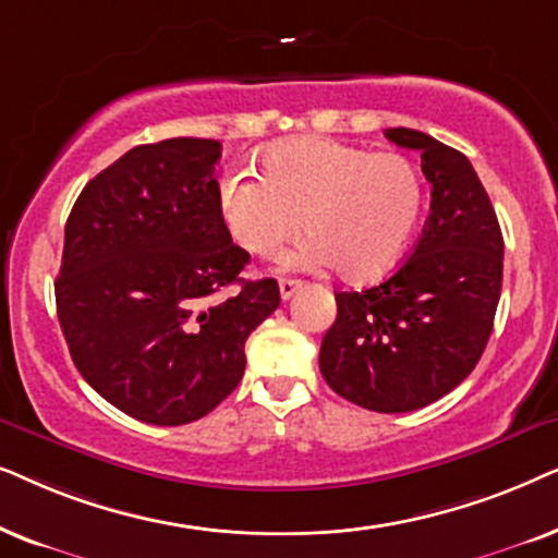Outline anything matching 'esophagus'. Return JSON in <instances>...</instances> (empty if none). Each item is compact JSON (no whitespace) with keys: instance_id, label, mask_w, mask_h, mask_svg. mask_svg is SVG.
I'll return each mask as SVG.
<instances>
[{"instance_id":"1","label":"esophagus","mask_w":558,"mask_h":558,"mask_svg":"<svg viewBox=\"0 0 558 558\" xmlns=\"http://www.w3.org/2000/svg\"><path fill=\"white\" fill-rule=\"evenodd\" d=\"M280 299H283V301H288V299H291V295L295 293V291H299V288H301V280H291V278H280Z\"/></svg>"}]
</instances>
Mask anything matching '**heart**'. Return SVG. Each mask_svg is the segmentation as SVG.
Wrapping results in <instances>:
<instances>
[{
	"mask_svg": "<svg viewBox=\"0 0 558 558\" xmlns=\"http://www.w3.org/2000/svg\"><path fill=\"white\" fill-rule=\"evenodd\" d=\"M259 179L232 170L219 183V217L255 257H275L303 232L291 267H326L347 283L388 275L411 242L423 181L405 155L369 153L329 137H293L259 155Z\"/></svg>",
	"mask_w": 558,
	"mask_h": 558,
	"instance_id": "obj_1",
	"label": "heart"
}]
</instances>
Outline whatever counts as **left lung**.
Instances as JSON below:
<instances>
[{
  "label": "left lung",
  "instance_id": "8db88e82",
  "mask_svg": "<svg viewBox=\"0 0 558 558\" xmlns=\"http://www.w3.org/2000/svg\"><path fill=\"white\" fill-rule=\"evenodd\" d=\"M385 137L421 153L430 214L388 280L337 293L318 367L354 405L408 413L454 390L485 352L502 291V232L466 155L418 130Z\"/></svg>",
  "mask_w": 558,
  "mask_h": 558
}]
</instances>
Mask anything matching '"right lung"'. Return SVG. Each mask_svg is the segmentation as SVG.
<instances>
[{
	"mask_svg": "<svg viewBox=\"0 0 558 558\" xmlns=\"http://www.w3.org/2000/svg\"><path fill=\"white\" fill-rule=\"evenodd\" d=\"M217 140L137 145L92 178L65 221L56 306L73 365L104 400L153 426L214 411L244 375V341L275 308L272 278L219 217ZM240 284L221 304L210 295Z\"/></svg>",
	"mask_w": 558,
	"mask_h": 558,
	"instance_id": "1",
	"label": "right lung"
}]
</instances>
